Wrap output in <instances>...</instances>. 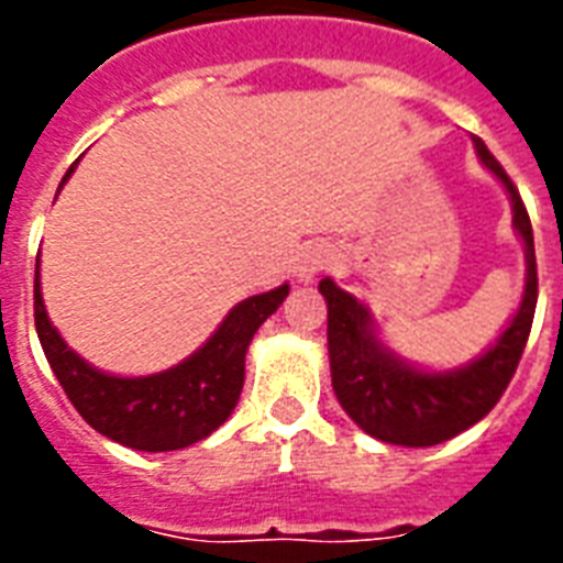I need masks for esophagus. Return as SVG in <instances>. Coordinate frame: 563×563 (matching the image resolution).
<instances>
[{
    "label": "esophagus",
    "mask_w": 563,
    "mask_h": 563,
    "mask_svg": "<svg viewBox=\"0 0 563 563\" xmlns=\"http://www.w3.org/2000/svg\"><path fill=\"white\" fill-rule=\"evenodd\" d=\"M335 263V254L330 251L327 245H309L307 251H303V256H300V265H298V274L300 280H312L316 274L327 272L330 265Z\"/></svg>",
    "instance_id": "obj_1"
}]
</instances>
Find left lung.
Returning a JSON list of instances; mask_svg holds the SVG:
<instances>
[{
  "mask_svg": "<svg viewBox=\"0 0 563 563\" xmlns=\"http://www.w3.org/2000/svg\"><path fill=\"white\" fill-rule=\"evenodd\" d=\"M479 161L506 187L515 212V230L526 247L523 300L506 333L471 365L453 371H420L391 353L376 339L371 312L360 300L339 289L330 277L318 283L327 300V347L333 391L342 409L368 435L385 444L432 446L450 441L499 402L523 356L538 303V265H534L532 221L526 203L479 136H473Z\"/></svg>",
  "mask_w": 563,
  "mask_h": 563,
  "instance_id": "left-lung-1",
  "label": "left lung"
}]
</instances>
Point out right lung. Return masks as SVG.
<instances>
[{
  "label": "right lung",
  "mask_w": 563,
  "mask_h": 563,
  "mask_svg": "<svg viewBox=\"0 0 563 563\" xmlns=\"http://www.w3.org/2000/svg\"><path fill=\"white\" fill-rule=\"evenodd\" d=\"M73 169L66 172L60 187ZM286 295L289 286L283 283L236 303L203 347L175 368L152 376L104 374L66 347L43 307L40 265L34 272V324L57 383L64 385L69 402L96 432L131 450L169 453L216 432L236 409L245 383L247 344L265 318L277 312Z\"/></svg>",
  "instance_id": "add662e5"
}]
</instances>
